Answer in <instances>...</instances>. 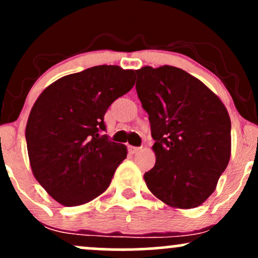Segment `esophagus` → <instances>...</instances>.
<instances>
[{
    "label": "esophagus",
    "mask_w": 258,
    "mask_h": 258,
    "mask_svg": "<svg viewBox=\"0 0 258 258\" xmlns=\"http://www.w3.org/2000/svg\"><path fill=\"white\" fill-rule=\"evenodd\" d=\"M142 148L141 147H132V146H130L128 147V150H130V153H132V154H135V153H138L139 150H141Z\"/></svg>",
    "instance_id": "esophagus-1"
}]
</instances>
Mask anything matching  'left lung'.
Returning <instances> with one entry per match:
<instances>
[{
  "mask_svg": "<svg viewBox=\"0 0 258 258\" xmlns=\"http://www.w3.org/2000/svg\"><path fill=\"white\" fill-rule=\"evenodd\" d=\"M136 74L155 141L147 186L168 206L194 209L214 193L229 162V114L214 92L179 68L143 67Z\"/></svg>",
  "mask_w": 258,
  "mask_h": 258,
  "instance_id": "left-lung-1",
  "label": "left lung"
}]
</instances>
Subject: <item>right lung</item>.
<instances>
[{
	"instance_id": "right-lung-1",
	"label": "right lung",
	"mask_w": 258,
	"mask_h": 258,
	"mask_svg": "<svg viewBox=\"0 0 258 258\" xmlns=\"http://www.w3.org/2000/svg\"><path fill=\"white\" fill-rule=\"evenodd\" d=\"M133 85V70L98 65L63 76L35 102L25 130L30 166L59 204L82 205L110 184L127 148L102 135L104 115Z\"/></svg>"
}]
</instances>
